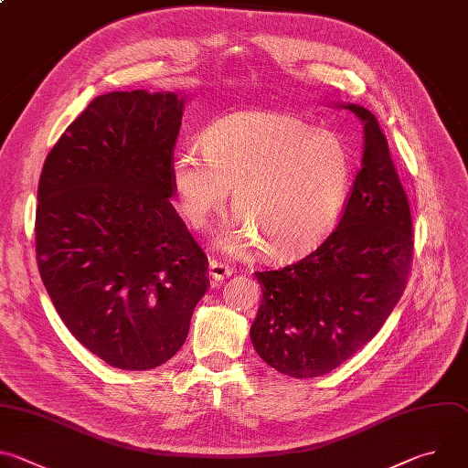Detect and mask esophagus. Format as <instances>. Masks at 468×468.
I'll list each match as a JSON object with an SVG mask.
<instances>
[{"mask_svg":"<svg viewBox=\"0 0 468 468\" xmlns=\"http://www.w3.org/2000/svg\"><path fill=\"white\" fill-rule=\"evenodd\" d=\"M233 274V269L224 262H218L217 259H211L209 261V276L215 280V282H222L226 278H229Z\"/></svg>","mask_w":468,"mask_h":468,"instance_id":"esophagus-1","label":"esophagus"}]
</instances>
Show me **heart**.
I'll return each instance as SVG.
<instances>
[{"label":"heart","instance_id":"b5f03b06","mask_svg":"<svg viewBox=\"0 0 468 468\" xmlns=\"http://www.w3.org/2000/svg\"><path fill=\"white\" fill-rule=\"evenodd\" d=\"M206 152L181 150L172 186L183 218L204 229L233 188L235 222L217 235L226 253L264 246L289 261L320 244L337 224L352 186V157L331 133L280 112H237L215 122Z\"/></svg>","mask_w":468,"mask_h":468}]
</instances>
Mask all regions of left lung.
Listing matches in <instances>:
<instances>
[{"label":"left lung","instance_id":"8db88e82","mask_svg":"<svg viewBox=\"0 0 468 468\" xmlns=\"http://www.w3.org/2000/svg\"><path fill=\"white\" fill-rule=\"evenodd\" d=\"M341 107L363 122L365 141L339 226L298 262L255 272L262 298L251 345L291 378L324 376L370 343L402 298L411 269V211L387 139L368 109Z\"/></svg>","mask_w":468,"mask_h":468}]
</instances>
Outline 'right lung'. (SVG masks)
<instances>
[{"label":"right lung","mask_w":468,"mask_h":468,"mask_svg":"<svg viewBox=\"0 0 468 468\" xmlns=\"http://www.w3.org/2000/svg\"><path fill=\"white\" fill-rule=\"evenodd\" d=\"M185 98L109 92L46 157L35 222L42 283L66 327L122 370L183 346L207 291V257L170 204Z\"/></svg>","instance_id":"right-lung-1"}]
</instances>
